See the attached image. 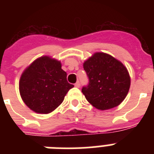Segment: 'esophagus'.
<instances>
[{"instance_id":"1","label":"esophagus","mask_w":154,"mask_h":154,"mask_svg":"<svg viewBox=\"0 0 154 154\" xmlns=\"http://www.w3.org/2000/svg\"><path fill=\"white\" fill-rule=\"evenodd\" d=\"M75 87H77V88H79V87H80V82H76V83L75 84Z\"/></svg>"}]
</instances>
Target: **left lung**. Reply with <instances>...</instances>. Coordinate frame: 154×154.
Listing matches in <instances>:
<instances>
[{"label": "left lung", "mask_w": 154, "mask_h": 154, "mask_svg": "<svg viewBox=\"0 0 154 154\" xmlns=\"http://www.w3.org/2000/svg\"><path fill=\"white\" fill-rule=\"evenodd\" d=\"M89 85L82 92L94 107L109 109L124 100L130 87V77L123 64L111 55L96 52L83 63Z\"/></svg>", "instance_id": "8db88e82"}]
</instances>
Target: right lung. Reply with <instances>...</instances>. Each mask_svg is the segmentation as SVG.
Masks as SVG:
<instances>
[{"instance_id": "add662e5", "label": "right lung", "mask_w": 154, "mask_h": 154, "mask_svg": "<svg viewBox=\"0 0 154 154\" xmlns=\"http://www.w3.org/2000/svg\"><path fill=\"white\" fill-rule=\"evenodd\" d=\"M67 74L59 61L48 56L37 58L23 72L19 81L21 99L37 113L52 112L63 102L74 85L67 81Z\"/></svg>"}]
</instances>
